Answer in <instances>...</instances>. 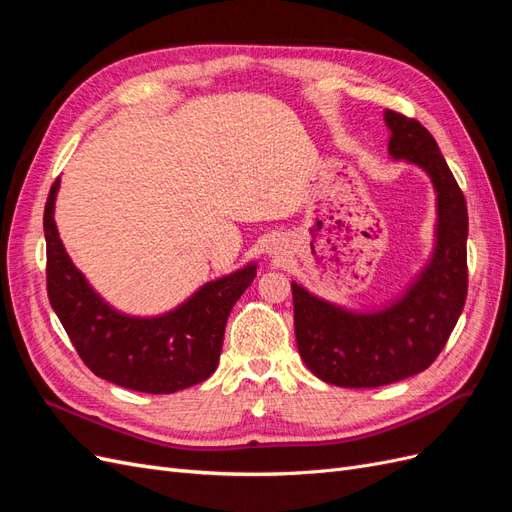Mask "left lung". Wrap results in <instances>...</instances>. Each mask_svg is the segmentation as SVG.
I'll list each match as a JSON object with an SVG mask.
<instances>
[{"label": "left lung", "mask_w": 512, "mask_h": 512, "mask_svg": "<svg viewBox=\"0 0 512 512\" xmlns=\"http://www.w3.org/2000/svg\"><path fill=\"white\" fill-rule=\"evenodd\" d=\"M389 153L421 166L438 192L436 252L408 292L374 314H352L292 282L294 335L320 380L376 389L425 371L446 346L468 294V207L438 143L412 117L384 113Z\"/></svg>", "instance_id": "8db88e82"}]
</instances>
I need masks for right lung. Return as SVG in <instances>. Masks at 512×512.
I'll use <instances>...</instances> for the list:
<instances>
[{"label": "right lung", "mask_w": 512, "mask_h": 512, "mask_svg": "<svg viewBox=\"0 0 512 512\" xmlns=\"http://www.w3.org/2000/svg\"><path fill=\"white\" fill-rule=\"evenodd\" d=\"M57 190L59 179L44 205L46 292L83 363L98 378L151 395L207 380L220 361L230 309L252 284L256 265L205 284L164 316H123L98 297L61 245L53 218Z\"/></svg>", "instance_id": "add662e5"}]
</instances>
